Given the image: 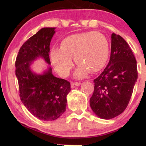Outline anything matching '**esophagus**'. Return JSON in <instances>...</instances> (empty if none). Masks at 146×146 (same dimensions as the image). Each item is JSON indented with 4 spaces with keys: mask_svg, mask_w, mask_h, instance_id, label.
Instances as JSON below:
<instances>
[{
    "mask_svg": "<svg viewBox=\"0 0 146 146\" xmlns=\"http://www.w3.org/2000/svg\"><path fill=\"white\" fill-rule=\"evenodd\" d=\"M80 84H81L80 82H73V83H71V88H75V87H76V86H80Z\"/></svg>",
    "mask_w": 146,
    "mask_h": 146,
    "instance_id": "1",
    "label": "esophagus"
}]
</instances>
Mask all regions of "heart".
<instances>
[{
  "label": "heart",
  "instance_id": "b5f03b06",
  "mask_svg": "<svg viewBox=\"0 0 146 146\" xmlns=\"http://www.w3.org/2000/svg\"><path fill=\"white\" fill-rule=\"evenodd\" d=\"M110 52L107 38L99 32L90 31L71 35L61 42L60 49L53 48L51 58L57 72L66 76L73 67L71 58L79 67L75 72L77 78L84 77L88 71L97 72L106 64Z\"/></svg>",
  "mask_w": 146,
  "mask_h": 146
}]
</instances>
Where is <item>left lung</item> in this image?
<instances>
[{"label":"left lung","instance_id":"left-lung-1","mask_svg":"<svg viewBox=\"0 0 146 146\" xmlns=\"http://www.w3.org/2000/svg\"><path fill=\"white\" fill-rule=\"evenodd\" d=\"M111 38L110 61L94 80V92L90 99L93 111L106 120L125 110L137 80V61L127 42L115 33Z\"/></svg>","mask_w":146,"mask_h":146}]
</instances>
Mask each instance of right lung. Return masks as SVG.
Masks as SVG:
<instances>
[{
    "mask_svg": "<svg viewBox=\"0 0 146 146\" xmlns=\"http://www.w3.org/2000/svg\"><path fill=\"white\" fill-rule=\"evenodd\" d=\"M54 29L42 28L27 39L19 51L15 63L21 102L34 116L44 121L54 120L64 112L66 96L71 90L70 83L55 77L51 67L39 75L30 68L39 57L51 64L49 45Z\"/></svg>",
    "mask_w": 146,
    "mask_h": 146,
    "instance_id": "obj_1",
    "label": "right lung"
}]
</instances>
